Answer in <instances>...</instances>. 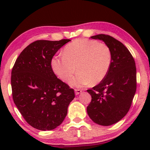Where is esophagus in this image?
<instances>
[{
    "label": "esophagus",
    "instance_id": "obj_1",
    "mask_svg": "<svg viewBox=\"0 0 150 150\" xmlns=\"http://www.w3.org/2000/svg\"><path fill=\"white\" fill-rule=\"evenodd\" d=\"M82 92V91L81 89H75V94L76 95H79Z\"/></svg>",
    "mask_w": 150,
    "mask_h": 150
}]
</instances>
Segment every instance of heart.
<instances>
[{"label": "heart", "mask_w": 150, "mask_h": 150, "mask_svg": "<svg viewBox=\"0 0 150 150\" xmlns=\"http://www.w3.org/2000/svg\"><path fill=\"white\" fill-rule=\"evenodd\" d=\"M111 61V52L107 45L88 39H78L65 47L63 56L53 57L50 64L53 71L65 82L73 76L76 67L77 74L69 84L81 88L103 81Z\"/></svg>", "instance_id": "b5f03b06"}]
</instances>
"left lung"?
Instances as JSON below:
<instances>
[{"label":"left lung","mask_w":150,"mask_h":150,"mask_svg":"<svg viewBox=\"0 0 150 150\" xmlns=\"http://www.w3.org/2000/svg\"><path fill=\"white\" fill-rule=\"evenodd\" d=\"M91 38L109 47L112 61L103 81L87 90L91 96L87 114L96 124L108 126L120 121L130 109L137 89L136 66L130 51L120 41L104 34Z\"/></svg>","instance_id":"8db88e82"}]
</instances>
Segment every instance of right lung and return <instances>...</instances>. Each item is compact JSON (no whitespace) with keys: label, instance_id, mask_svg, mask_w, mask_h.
Wrapping results in <instances>:
<instances>
[{"label":"right lung","instance_id":"obj_1","mask_svg":"<svg viewBox=\"0 0 150 150\" xmlns=\"http://www.w3.org/2000/svg\"><path fill=\"white\" fill-rule=\"evenodd\" d=\"M70 41H35L22 50L12 69L14 103L26 122L38 130H51L61 124L75 97L50 64L55 53Z\"/></svg>","mask_w":150,"mask_h":150}]
</instances>
